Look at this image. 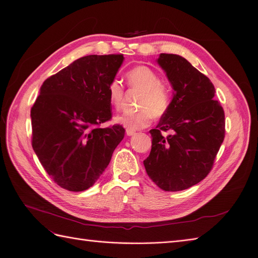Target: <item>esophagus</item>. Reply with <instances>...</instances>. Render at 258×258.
Wrapping results in <instances>:
<instances>
[{
    "instance_id": "esophagus-1",
    "label": "esophagus",
    "mask_w": 258,
    "mask_h": 258,
    "mask_svg": "<svg viewBox=\"0 0 258 258\" xmlns=\"http://www.w3.org/2000/svg\"><path fill=\"white\" fill-rule=\"evenodd\" d=\"M136 134V131L135 130H132V128H126V135L127 136H133Z\"/></svg>"
}]
</instances>
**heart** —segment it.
I'll return each mask as SVG.
<instances>
[{
  "label": "heart",
  "mask_w": 258,
  "mask_h": 258,
  "mask_svg": "<svg viewBox=\"0 0 258 258\" xmlns=\"http://www.w3.org/2000/svg\"><path fill=\"white\" fill-rule=\"evenodd\" d=\"M128 87L140 91L137 101L139 107L116 117V122L132 130L148 126L152 118L163 117L172 102V90L167 83L160 81L159 74L147 66H136L125 73ZM109 102L120 109L124 99V87L118 79H112L107 86Z\"/></svg>",
  "instance_id": "1"
}]
</instances>
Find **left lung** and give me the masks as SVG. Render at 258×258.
<instances>
[{
  "instance_id": "obj_1",
  "label": "left lung",
  "mask_w": 258,
  "mask_h": 258,
  "mask_svg": "<svg viewBox=\"0 0 258 258\" xmlns=\"http://www.w3.org/2000/svg\"><path fill=\"white\" fill-rule=\"evenodd\" d=\"M174 89L169 110L150 131L144 160L149 177L165 191H179L204 179L225 136L224 110L206 75L184 57L161 53L157 60ZM169 131V136H164Z\"/></svg>"
}]
</instances>
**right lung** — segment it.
<instances>
[{
  "instance_id": "right-lung-1",
  "label": "right lung",
  "mask_w": 258,
  "mask_h": 258,
  "mask_svg": "<svg viewBox=\"0 0 258 258\" xmlns=\"http://www.w3.org/2000/svg\"><path fill=\"white\" fill-rule=\"evenodd\" d=\"M122 54L88 55L47 78L31 109L32 146L46 173L69 191L91 187L124 138L111 119L107 86Z\"/></svg>"
}]
</instances>
